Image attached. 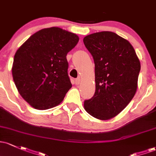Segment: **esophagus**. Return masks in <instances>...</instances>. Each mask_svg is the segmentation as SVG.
I'll list each match as a JSON object with an SVG mask.
<instances>
[{"label":"esophagus","mask_w":156,"mask_h":156,"mask_svg":"<svg viewBox=\"0 0 156 156\" xmlns=\"http://www.w3.org/2000/svg\"><path fill=\"white\" fill-rule=\"evenodd\" d=\"M80 82H81V79H80L79 78H76V79H75V84H76V85L79 84Z\"/></svg>","instance_id":"obj_1"}]
</instances>
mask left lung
<instances>
[{
    "label": "left lung",
    "mask_w": 156,
    "mask_h": 156,
    "mask_svg": "<svg viewBox=\"0 0 156 156\" xmlns=\"http://www.w3.org/2000/svg\"><path fill=\"white\" fill-rule=\"evenodd\" d=\"M95 63V92L84 109L100 120L112 119L134 97L141 64L130 43L112 32H95L83 38Z\"/></svg>",
    "instance_id": "left-lung-1"
}]
</instances>
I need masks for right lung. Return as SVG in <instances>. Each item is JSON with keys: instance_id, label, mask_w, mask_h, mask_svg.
Here are the masks:
<instances>
[{"instance_id": "add662e5", "label": "right lung", "mask_w": 156, "mask_h": 156, "mask_svg": "<svg viewBox=\"0 0 156 156\" xmlns=\"http://www.w3.org/2000/svg\"><path fill=\"white\" fill-rule=\"evenodd\" d=\"M76 35L58 27L43 29L27 39L14 56L12 77L22 98L35 109L58 105L72 87L66 55Z\"/></svg>"}]
</instances>
